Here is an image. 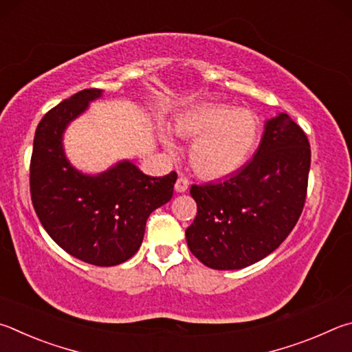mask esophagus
Listing matches in <instances>:
<instances>
[{
    "mask_svg": "<svg viewBox=\"0 0 352 352\" xmlns=\"http://www.w3.org/2000/svg\"><path fill=\"white\" fill-rule=\"evenodd\" d=\"M187 188H188V181L186 179V177H182V176L177 177V181L175 184L176 192L177 193H184V192H187Z\"/></svg>",
    "mask_w": 352,
    "mask_h": 352,
    "instance_id": "obj_1",
    "label": "esophagus"
}]
</instances>
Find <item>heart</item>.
<instances>
[{
    "mask_svg": "<svg viewBox=\"0 0 352 352\" xmlns=\"http://www.w3.org/2000/svg\"><path fill=\"white\" fill-rule=\"evenodd\" d=\"M258 129L260 123L250 109L223 103L193 107L175 122L177 135L195 139L190 146V162L207 179H221L243 166L254 150ZM162 142L168 150H175L168 134H162Z\"/></svg>",
    "mask_w": 352,
    "mask_h": 352,
    "instance_id": "heart-1",
    "label": "heart"
}]
</instances>
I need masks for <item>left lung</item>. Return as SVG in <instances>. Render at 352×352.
<instances>
[{
	"label": "left lung",
	"instance_id": "obj_1",
	"mask_svg": "<svg viewBox=\"0 0 352 352\" xmlns=\"http://www.w3.org/2000/svg\"><path fill=\"white\" fill-rule=\"evenodd\" d=\"M311 146L287 114L266 122L255 156L229 179L192 186L198 206L186 230L188 249L207 267L235 270L266 258L303 212Z\"/></svg>",
	"mask_w": 352,
	"mask_h": 352
}]
</instances>
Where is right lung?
<instances>
[{
  "mask_svg": "<svg viewBox=\"0 0 352 352\" xmlns=\"http://www.w3.org/2000/svg\"><path fill=\"white\" fill-rule=\"evenodd\" d=\"M102 89H83L47 111L30 157V198L41 226L67 254L94 266H117L139 250L146 219L173 196L176 171L146 176L129 160L89 176L63 151L66 126Z\"/></svg>",
  "mask_w": 352,
  "mask_h": 352,
  "instance_id": "add662e5",
  "label": "right lung"
}]
</instances>
